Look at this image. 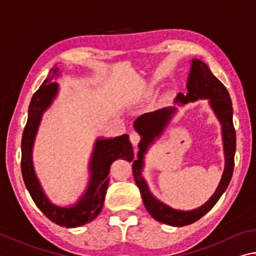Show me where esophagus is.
<instances>
[{
  "label": "esophagus",
  "mask_w": 256,
  "mask_h": 256,
  "mask_svg": "<svg viewBox=\"0 0 256 256\" xmlns=\"http://www.w3.org/2000/svg\"><path fill=\"white\" fill-rule=\"evenodd\" d=\"M130 141H131L133 146H138V142L141 141V136L136 132H132L131 134H130Z\"/></svg>",
  "instance_id": "1"
}]
</instances>
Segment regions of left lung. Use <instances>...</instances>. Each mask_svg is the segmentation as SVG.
I'll use <instances>...</instances> for the list:
<instances>
[{"label":"left lung","mask_w":256,"mask_h":256,"mask_svg":"<svg viewBox=\"0 0 256 256\" xmlns=\"http://www.w3.org/2000/svg\"><path fill=\"white\" fill-rule=\"evenodd\" d=\"M187 90V96H184V94L179 92L174 103L187 104L189 102H194L199 98H207L209 100V104H210L214 113L216 114L217 118L220 120L222 124V144H224L225 154L224 172H222L220 182L218 184L216 192L202 206L187 212L169 207L153 196L148 187L146 181L144 180L142 176L144 153L146 151L148 143L161 136L162 132L164 131V128L172 118V115L176 113V108H164L154 110V112L146 113L138 118L134 122V128L142 138L141 142L138 143L140 150L138 153V160H134L132 164L134 180L140 189L143 204L148 214L156 220L171 226H186L200 220L205 214L215 206L218 199L224 194L234 170L236 133L233 124L232 100L226 87L212 75L210 69L208 68L205 62H202L199 59H192V68H190L188 76Z\"/></svg>","instance_id":"8db88e82"}]
</instances>
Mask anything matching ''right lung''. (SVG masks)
Segmentation results:
<instances>
[{
  "label": "right lung",
  "instance_id": "1",
  "mask_svg": "<svg viewBox=\"0 0 256 256\" xmlns=\"http://www.w3.org/2000/svg\"><path fill=\"white\" fill-rule=\"evenodd\" d=\"M59 75L58 67L51 68L48 77L31 98L28 110V120L21 141V171L26 187L36 207L54 224L72 228L85 225L98 216L108 192L110 164L120 158L132 161L134 153L126 134L114 138H98L95 142L90 158V178L85 194L75 205L70 207H60L49 200L34 172L32 148L42 114L57 96L59 87L54 80Z\"/></svg>",
  "mask_w": 256,
  "mask_h": 256
}]
</instances>
